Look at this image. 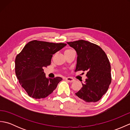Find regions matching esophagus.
Wrapping results in <instances>:
<instances>
[{"instance_id": "esophagus-1", "label": "esophagus", "mask_w": 130, "mask_h": 130, "mask_svg": "<svg viewBox=\"0 0 130 130\" xmlns=\"http://www.w3.org/2000/svg\"><path fill=\"white\" fill-rule=\"evenodd\" d=\"M65 79L70 83H72V82L75 81V79L72 78H70V77H68V78H66Z\"/></svg>"}]
</instances>
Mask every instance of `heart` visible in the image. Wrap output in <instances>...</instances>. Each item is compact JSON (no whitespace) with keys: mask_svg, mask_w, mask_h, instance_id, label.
<instances>
[{"mask_svg":"<svg viewBox=\"0 0 130 130\" xmlns=\"http://www.w3.org/2000/svg\"><path fill=\"white\" fill-rule=\"evenodd\" d=\"M70 50H71V49H68V50H66L65 51H70Z\"/></svg>","mask_w":130,"mask_h":130,"instance_id":"1","label":"heart"}]
</instances>
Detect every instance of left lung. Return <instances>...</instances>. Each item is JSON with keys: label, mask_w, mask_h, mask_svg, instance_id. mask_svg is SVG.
<instances>
[{"label": "left lung", "mask_w": 130, "mask_h": 130, "mask_svg": "<svg viewBox=\"0 0 130 130\" xmlns=\"http://www.w3.org/2000/svg\"><path fill=\"white\" fill-rule=\"evenodd\" d=\"M67 43L78 55L75 71H87V78L75 94L89 103L99 101L112 80L111 65L106 53L97 45L83 40Z\"/></svg>", "instance_id": "8db88e82"}]
</instances>
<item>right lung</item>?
Returning <instances> with one entry per match:
<instances>
[{
	"instance_id": "1",
	"label": "right lung",
	"mask_w": 130,
	"mask_h": 130,
	"mask_svg": "<svg viewBox=\"0 0 130 130\" xmlns=\"http://www.w3.org/2000/svg\"><path fill=\"white\" fill-rule=\"evenodd\" d=\"M66 45L64 43L34 40L27 43L17 55L16 76L29 96L35 99L46 98L53 92L62 80L61 77L47 78L43 68L51 64L52 55Z\"/></svg>"
}]
</instances>
